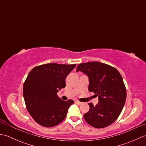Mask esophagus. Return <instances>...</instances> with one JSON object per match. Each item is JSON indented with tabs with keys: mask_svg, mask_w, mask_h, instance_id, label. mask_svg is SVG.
Wrapping results in <instances>:
<instances>
[{
	"mask_svg": "<svg viewBox=\"0 0 146 146\" xmlns=\"http://www.w3.org/2000/svg\"><path fill=\"white\" fill-rule=\"evenodd\" d=\"M75 103H76V104H78V105H81V104H82V102H79V101H77V100L75 101Z\"/></svg>",
	"mask_w": 146,
	"mask_h": 146,
	"instance_id": "obj_1",
	"label": "esophagus"
}]
</instances>
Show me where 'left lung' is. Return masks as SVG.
I'll return each mask as SVG.
<instances>
[{
  "label": "left lung",
  "instance_id": "1",
  "mask_svg": "<svg viewBox=\"0 0 146 146\" xmlns=\"http://www.w3.org/2000/svg\"><path fill=\"white\" fill-rule=\"evenodd\" d=\"M89 78L88 90L98 97V103L88 104L90 110L84 119L95 128H104L116 120L124 106L127 97L122 77L115 68L97 61L80 64L76 71Z\"/></svg>",
  "mask_w": 146,
  "mask_h": 146
}]
</instances>
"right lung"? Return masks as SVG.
<instances>
[{
    "mask_svg": "<svg viewBox=\"0 0 146 146\" xmlns=\"http://www.w3.org/2000/svg\"><path fill=\"white\" fill-rule=\"evenodd\" d=\"M75 66L76 64L48 63L29 72L24 83L23 96L27 111L39 125L51 127L66 117L74 101L62 100L57 93L65 87V80Z\"/></svg>",
    "mask_w": 146,
    "mask_h": 146,
    "instance_id": "obj_1",
    "label": "right lung"
}]
</instances>
